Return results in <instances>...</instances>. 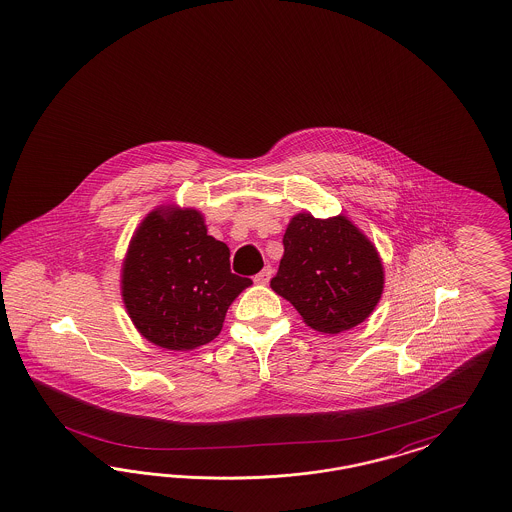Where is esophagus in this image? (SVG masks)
Returning <instances> with one entry per match:
<instances>
[{"mask_svg":"<svg viewBox=\"0 0 512 512\" xmlns=\"http://www.w3.org/2000/svg\"><path fill=\"white\" fill-rule=\"evenodd\" d=\"M270 278H272V268L265 266V268L253 278V282L257 283V285H266V283L270 282Z\"/></svg>","mask_w":512,"mask_h":512,"instance_id":"1","label":"esophagus"}]
</instances>
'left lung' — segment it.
Returning a JSON list of instances; mask_svg holds the SVG:
<instances>
[{
    "label": "left lung",
    "instance_id": "8db88e82",
    "mask_svg": "<svg viewBox=\"0 0 512 512\" xmlns=\"http://www.w3.org/2000/svg\"><path fill=\"white\" fill-rule=\"evenodd\" d=\"M270 287L304 323L338 335L369 318L384 291L378 249L346 215L300 212L283 234V257Z\"/></svg>",
    "mask_w": 512,
    "mask_h": 512
}]
</instances>
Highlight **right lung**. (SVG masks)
Listing matches in <instances>:
<instances>
[{
	"label": "right lung",
	"mask_w": 512,
	"mask_h": 512,
	"mask_svg": "<svg viewBox=\"0 0 512 512\" xmlns=\"http://www.w3.org/2000/svg\"><path fill=\"white\" fill-rule=\"evenodd\" d=\"M229 257L198 210L166 204L147 213L121 268L124 308L138 333L176 352L212 342L230 304L251 285L230 272Z\"/></svg>",
	"instance_id": "1"
}]
</instances>
